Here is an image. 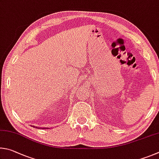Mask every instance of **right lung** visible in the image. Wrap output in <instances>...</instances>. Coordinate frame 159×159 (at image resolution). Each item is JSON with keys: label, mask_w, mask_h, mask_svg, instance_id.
Wrapping results in <instances>:
<instances>
[{"label": "right lung", "mask_w": 159, "mask_h": 159, "mask_svg": "<svg viewBox=\"0 0 159 159\" xmlns=\"http://www.w3.org/2000/svg\"><path fill=\"white\" fill-rule=\"evenodd\" d=\"M33 128H37V127H36V126H33ZM37 129H38V128H37ZM39 129H41V128H39ZM43 129H46V128H43Z\"/></svg>", "instance_id": "right-lung-1"}]
</instances>
